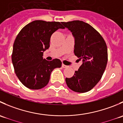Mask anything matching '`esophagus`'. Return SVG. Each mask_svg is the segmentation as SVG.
<instances>
[{
	"label": "esophagus",
	"mask_w": 123,
	"mask_h": 123,
	"mask_svg": "<svg viewBox=\"0 0 123 123\" xmlns=\"http://www.w3.org/2000/svg\"><path fill=\"white\" fill-rule=\"evenodd\" d=\"M62 68H67L68 66L66 65H64V64H62Z\"/></svg>",
	"instance_id": "1"
}]
</instances>
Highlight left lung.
Segmentation results:
<instances>
[{"instance_id": "1", "label": "left lung", "mask_w": 123, "mask_h": 123, "mask_svg": "<svg viewBox=\"0 0 123 123\" xmlns=\"http://www.w3.org/2000/svg\"><path fill=\"white\" fill-rule=\"evenodd\" d=\"M74 38V54L83 64L71 78H66L68 87L73 91L85 93L99 81L106 68L108 50L101 35L89 24L82 21L62 23Z\"/></svg>"}]
</instances>
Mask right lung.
I'll list each match as a JSON object with an SVG mask.
<instances>
[{
  "label": "right lung",
  "instance_id": "1",
  "mask_svg": "<svg viewBox=\"0 0 123 123\" xmlns=\"http://www.w3.org/2000/svg\"><path fill=\"white\" fill-rule=\"evenodd\" d=\"M59 28H64L59 22L36 20L26 25L17 35L13 46L12 64L19 81L28 89L45 87L52 71L62 66L59 59L49 61L43 58V52L50 46L52 34Z\"/></svg>",
  "mask_w": 123,
  "mask_h": 123
}]
</instances>
